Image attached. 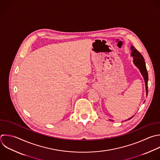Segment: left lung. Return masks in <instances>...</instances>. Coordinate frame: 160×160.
Returning <instances> with one entry per match:
<instances>
[{"label": "left lung", "mask_w": 160, "mask_h": 160, "mask_svg": "<svg viewBox=\"0 0 160 160\" xmlns=\"http://www.w3.org/2000/svg\"><path fill=\"white\" fill-rule=\"evenodd\" d=\"M131 56L133 57V62L134 64L136 66V67H138V68L139 69L142 76L144 78V82H145V85H146V94H148V74L147 72V69H146V64H145V62H144V59L142 57V56L141 54V53L137 50L136 49V48L131 46ZM133 116L131 117L130 118L125 120L124 121H126L128 120L131 119ZM110 121H111L110 119Z\"/></svg>", "instance_id": "left-lung-1"}]
</instances>
